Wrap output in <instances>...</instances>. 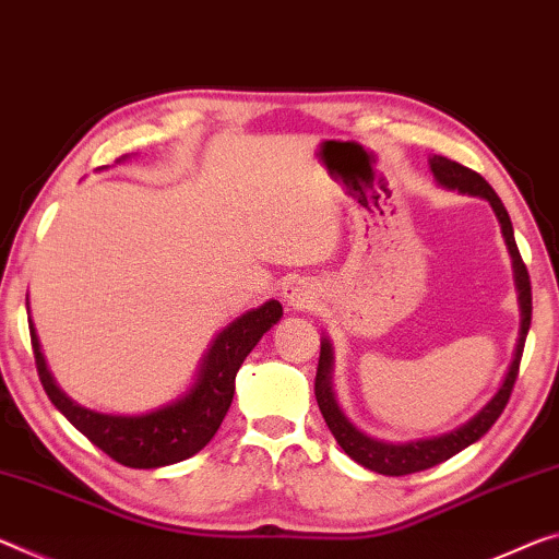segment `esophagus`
Wrapping results in <instances>:
<instances>
[{"instance_id": "obj_1", "label": "esophagus", "mask_w": 559, "mask_h": 559, "mask_svg": "<svg viewBox=\"0 0 559 559\" xmlns=\"http://www.w3.org/2000/svg\"><path fill=\"white\" fill-rule=\"evenodd\" d=\"M283 298L294 308H308L316 300V288L304 278H290L283 283Z\"/></svg>"}]
</instances>
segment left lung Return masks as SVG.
Masks as SVG:
<instances>
[{"mask_svg":"<svg viewBox=\"0 0 559 559\" xmlns=\"http://www.w3.org/2000/svg\"><path fill=\"white\" fill-rule=\"evenodd\" d=\"M430 171L436 176V181L445 189H453L460 193H471V197H480L490 201L495 216L500 221L502 238L508 243L512 269H515V286H518V298H520V341L515 348V358H512V366L504 376L500 391L487 403L475 418L467 420L460 428L445 432V436L438 438H423V440H411V442H383L376 438H368L366 432H360L356 425L345 418L343 411L338 407V401L333 395L331 385V370H333V348L331 341H321V358H318V370H316V401L321 407L323 420L328 428H331L333 438L338 440V445L345 450V455L356 460L358 465L368 467V471L380 473V475H411L428 471V467L445 463L448 457L457 455L460 450L480 440L487 430L492 428L495 420L500 418L504 405H508L512 388H515V380L520 373V360H522V348H525V338L530 331V321H533V288H530V273L527 265L522 263V255L518 251L515 234H512V221L508 216V209L502 206L498 193L492 191V186L487 183L480 174H475L473 168H467L457 162H450L448 156H430Z\"/></svg>","mask_w":559,"mask_h":559,"instance_id":"8db88e82","label":"left lung"}]
</instances>
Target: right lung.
<instances>
[{"label":"right lung","mask_w":559,"mask_h":559,"mask_svg":"<svg viewBox=\"0 0 559 559\" xmlns=\"http://www.w3.org/2000/svg\"><path fill=\"white\" fill-rule=\"evenodd\" d=\"M281 316L278 300H265L263 306L238 316L211 343L197 383L186 395L144 415H106L74 403L51 378L32 321L29 335L39 380L57 411L111 460L139 471H152L181 463L209 445L231 407L238 368L263 333L281 321Z\"/></svg>","instance_id":"right-lung-1"}]
</instances>
